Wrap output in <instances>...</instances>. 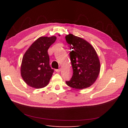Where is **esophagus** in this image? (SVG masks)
Masks as SVG:
<instances>
[{
  "instance_id": "1",
  "label": "esophagus",
  "mask_w": 128,
  "mask_h": 128,
  "mask_svg": "<svg viewBox=\"0 0 128 128\" xmlns=\"http://www.w3.org/2000/svg\"><path fill=\"white\" fill-rule=\"evenodd\" d=\"M56 72H60V70H61V69L60 68H59V69H56Z\"/></svg>"
}]
</instances>
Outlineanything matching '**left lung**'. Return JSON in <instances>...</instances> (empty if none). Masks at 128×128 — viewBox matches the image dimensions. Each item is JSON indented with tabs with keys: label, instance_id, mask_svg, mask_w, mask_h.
Wrapping results in <instances>:
<instances>
[{
	"label": "left lung",
	"instance_id": "left-lung-1",
	"mask_svg": "<svg viewBox=\"0 0 128 128\" xmlns=\"http://www.w3.org/2000/svg\"><path fill=\"white\" fill-rule=\"evenodd\" d=\"M66 40L72 49L69 56L73 70L71 79L66 83L69 86L78 90L90 87L100 72L97 54L92 46L82 38L69 34L66 36Z\"/></svg>",
	"mask_w": 128,
	"mask_h": 128
}]
</instances>
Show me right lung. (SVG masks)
Here are the masks:
<instances>
[{"mask_svg": "<svg viewBox=\"0 0 128 128\" xmlns=\"http://www.w3.org/2000/svg\"><path fill=\"white\" fill-rule=\"evenodd\" d=\"M56 39V36L40 37L25 53L22 58L21 74L29 86L40 88L48 84L54 69L50 66L48 50Z\"/></svg>", "mask_w": 128, "mask_h": 128, "instance_id": "right-lung-1", "label": "right lung"}]
</instances>
